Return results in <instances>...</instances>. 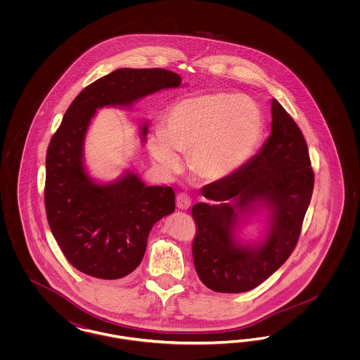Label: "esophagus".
<instances>
[{"label": "esophagus", "mask_w": 360, "mask_h": 360, "mask_svg": "<svg viewBox=\"0 0 360 360\" xmlns=\"http://www.w3.org/2000/svg\"><path fill=\"white\" fill-rule=\"evenodd\" d=\"M191 205V200L186 193H179L176 195V207L181 210H188Z\"/></svg>", "instance_id": "obj_1"}]
</instances>
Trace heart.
I'll return each instance as SVG.
<instances>
[{
    "instance_id": "b5f03b06",
    "label": "heart",
    "mask_w": 360,
    "mask_h": 360,
    "mask_svg": "<svg viewBox=\"0 0 360 360\" xmlns=\"http://www.w3.org/2000/svg\"><path fill=\"white\" fill-rule=\"evenodd\" d=\"M264 121L257 105L232 94H207L172 105L150 153L166 172L181 169L178 154L200 179L217 182L240 170L257 153Z\"/></svg>"
}]
</instances>
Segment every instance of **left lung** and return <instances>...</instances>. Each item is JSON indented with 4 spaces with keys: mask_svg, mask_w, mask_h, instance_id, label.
Returning a JSON list of instances; mask_svg holds the SVG:
<instances>
[{
    "mask_svg": "<svg viewBox=\"0 0 360 360\" xmlns=\"http://www.w3.org/2000/svg\"><path fill=\"white\" fill-rule=\"evenodd\" d=\"M271 135L255 156L223 181L201 188L206 202L195 204L193 262L198 278L210 290H252L289 259L308 210L314 172L308 144L283 106L273 100ZM257 202L272 212L269 236L257 248L239 246L234 228L239 212Z\"/></svg>",
    "mask_w": 360,
    "mask_h": 360,
    "instance_id": "obj_1",
    "label": "left lung"
}]
</instances>
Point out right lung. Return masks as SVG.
I'll list each match as a JSON object with an SVG mask.
<instances>
[{"mask_svg": "<svg viewBox=\"0 0 360 360\" xmlns=\"http://www.w3.org/2000/svg\"><path fill=\"white\" fill-rule=\"evenodd\" d=\"M165 69H119L86 86L66 110L46 156L44 204L52 235L81 273L100 279L131 274L144 257L153 225L175 210L170 186H146L134 172L97 185L86 174L84 141L96 110L132 105L181 85ZM143 139L147 124L143 127Z\"/></svg>", "mask_w": 360, "mask_h": 360, "instance_id": "1", "label": "right lung"}]
</instances>
